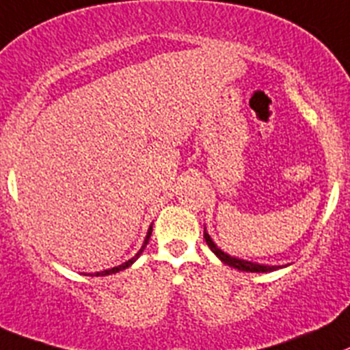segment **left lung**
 I'll return each instance as SVG.
<instances>
[{
	"instance_id": "8db88e82",
	"label": "left lung",
	"mask_w": 350,
	"mask_h": 350,
	"mask_svg": "<svg viewBox=\"0 0 350 350\" xmlns=\"http://www.w3.org/2000/svg\"><path fill=\"white\" fill-rule=\"evenodd\" d=\"M204 238H205V241H207L208 249H211L215 256L219 257V259L223 260L226 266L234 267V269L249 271V273H271V271L280 269V266H266V264H257V262H252V260H245V259H240V257L230 256V254H226L224 250H221L219 247H217V245L212 241V238L208 237L207 230H204Z\"/></svg>"
}]
</instances>
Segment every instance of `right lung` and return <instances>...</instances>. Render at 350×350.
Returning <instances> with one entry per match:
<instances>
[{
    "label": "right lung",
    "instance_id": "right-lung-1",
    "mask_svg": "<svg viewBox=\"0 0 350 350\" xmlns=\"http://www.w3.org/2000/svg\"><path fill=\"white\" fill-rule=\"evenodd\" d=\"M150 237H152V226L148 228V233H146V237H145V241H143V245H142V249L138 250V254H136L135 257H131L129 260H126V262H122V264H120V266H116V267H112V269L100 271V273H94V274H91V276H109V274H116V273H119V271H122V269H126V267H129L131 264H133V262H136V259H138V257L142 256V252H143V250H145L146 243H148Z\"/></svg>",
    "mask_w": 350,
    "mask_h": 350
}]
</instances>
